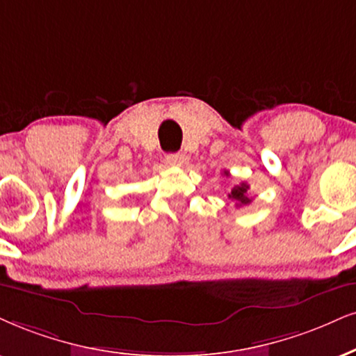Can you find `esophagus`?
Returning <instances> with one entry per match:
<instances>
[{"label": "esophagus", "instance_id": "34e87169", "mask_svg": "<svg viewBox=\"0 0 356 356\" xmlns=\"http://www.w3.org/2000/svg\"><path fill=\"white\" fill-rule=\"evenodd\" d=\"M166 163L171 166H183V163H185V155L183 153H168L166 155Z\"/></svg>", "mask_w": 356, "mask_h": 356}]
</instances>
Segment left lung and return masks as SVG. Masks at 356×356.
I'll return each mask as SVG.
<instances>
[{"label":"left lung","mask_w":356,"mask_h":356,"mask_svg":"<svg viewBox=\"0 0 356 356\" xmlns=\"http://www.w3.org/2000/svg\"><path fill=\"white\" fill-rule=\"evenodd\" d=\"M248 190H249L248 183H241V185L232 188L231 193H229V198L232 201H236V206L249 204V203H251V198L248 196Z\"/></svg>","instance_id":"obj_1"}]
</instances>
